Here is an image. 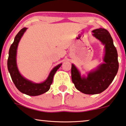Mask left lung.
I'll return each instance as SVG.
<instances>
[{
	"instance_id": "obj_1",
	"label": "left lung",
	"mask_w": 126,
	"mask_h": 126,
	"mask_svg": "<svg viewBox=\"0 0 126 126\" xmlns=\"http://www.w3.org/2000/svg\"><path fill=\"white\" fill-rule=\"evenodd\" d=\"M92 32L93 36L105 46L104 63L90 71L87 77L81 76L75 65H71L72 81L77 90L86 94H99L107 89L119 69L118 52L109 32L104 28H99L93 30Z\"/></svg>"
}]
</instances>
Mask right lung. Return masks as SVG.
I'll use <instances>...</instances> for the list:
<instances>
[{
	"label": "right lung",
	"mask_w": 126,
	"mask_h": 126,
	"mask_svg": "<svg viewBox=\"0 0 126 126\" xmlns=\"http://www.w3.org/2000/svg\"><path fill=\"white\" fill-rule=\"evenodd\" d=\"M26 29V28H23L15 37L14 41L11 44L8 52L7 67L13 82L19 91L26 95L36 96L41 95L49 90L52 83L53 76L62 63L55 66L50 72L47 79L41 83H34L24 78L19 73L16 64V52L19 42Z\"/></svg>",
	"instance_id": "1"
}]
</instances>
